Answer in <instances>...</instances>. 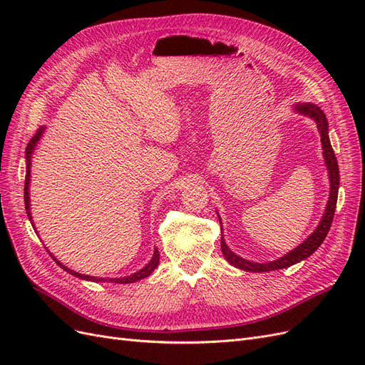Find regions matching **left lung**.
Listing matches in <instances>:
<instances>
[{"mask_svg":"<svg viewBox=\"0 0 365 365\" xmlns=\"http://www.w3.org/2000/svg\"><path fill=\"white\" fill-rule=\"evenodd\" d=\"M294 111L297 114H300V115H306L309 118H312L317 123L319 135H322L323 157H324V163H326V168H327V172H329V181H330L329 201L326 204L324 215H323L322 220H319V224L315 228L314 233L309 236L303 242V244H300L292 251L286 252L283 257L275 259L274 262H268V263L250 262L244 257L237 256V254H235L227 247L225 239H224V233H222V236H220V250H222V254L225 256V259L228 260V263H231L233 267H236L239 269L251 271V272H267V271H275V269H283V268L292 267V264L307 259L309 256H312V254L318 250V247L323 244V240L326 239L329 230H330V225H332L335 208H336V200H338L339 170H338V163H336L335 152H334L332 145H330V140H329L327 118H326L324 113L322 111V108L314 105V103H297L294 106ZM219 222H220V217H219ZM220 227H222V222H220Z\"/></svg>","mask_w":365,"mask_h":365,"instance_id":"obj_1","label":"left lung"}]
</instances>
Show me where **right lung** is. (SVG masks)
I'll return each mask as SVG.
<instances>
[{
    "mask_svg": "<svg viewBox=\"0 0 365 365\" xmlns=\"http://www.w3.org/2000/svg\"><path fill=\"white\" fill-rule=\"evenodd\" d=\"M43 130H46V128H43V126L39 128L36 134L33 135V138L29 141V145H27V148H26V165H27V168H26V184H24V204H26V212H27L29 220L31 222L33 228H35V224H33L31 213H30V193H29V192H30V165H31L33 150H35V148L38 146V143H39L41 137L43 135ZM35 231H36V228H35ZM36 233H38V231H36ZM48 252H50V251H48ZM50 256L53 257V260L56 262L63 271L70 272L71 275H74V277L82 279V280H88V282H96V283H98V282H101V283H102V282H111V283H134V282H138V280H141V279L149 277V275L152 274V271L155 269V268L158 267V263H160V251L155 248V251H153V256H152V259L149 260V263L146 264V267H143L140 271L128 275V277H121V279H102V277H94V275H85V274H81V272H76V271H73V269L65 267V264H62L56 257L53 256L51 252H50Z\"/></svg>",
    "mask_w": 365,
    "mask_h": 365,
    "instance_id": "1",
    "label": "right lung"
}]
</instances>
